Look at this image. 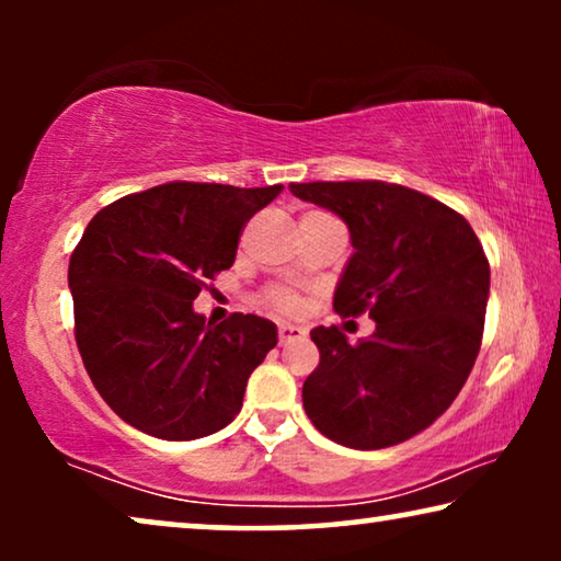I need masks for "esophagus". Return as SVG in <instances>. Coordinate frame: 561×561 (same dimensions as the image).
Masks as SVG:
<instances>
[{
	"mask_svg": "<svg viewBox=\"0 0 561 561\" xmlns=\"http://www.w3.org/2000/svg\"><path fill=\"white\" fill-rule=\"evenodd\" d=\"M278 340H280V344L298 342V340H306V332H304L301 327H294V324H280V327H278Z\"/></svg>",
	"mask_w": 561,
	"mask_h": 561,
	"instance_id": "1",
	"label": "esophagus"
}]
</instances>
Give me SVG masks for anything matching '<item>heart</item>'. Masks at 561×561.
I'll use <instances>...</instances> for the list:
<instances>
[{"mask_svg":"<svg viewBox=\"0 0 561 561\" xmlns=\"http://www.w3.org/2000/svg\"><path fill=\"white\" fill-rule=\"evenodd\" d=\"M267 304H271L273 309L280 311V313H294L298 309V298L290 294V290H283V288L271 290V296H267Z\"/></svg>","mask_w":561,"mask_h":561,"instance_id":"obj_1","label":"heart"}]
</instances>
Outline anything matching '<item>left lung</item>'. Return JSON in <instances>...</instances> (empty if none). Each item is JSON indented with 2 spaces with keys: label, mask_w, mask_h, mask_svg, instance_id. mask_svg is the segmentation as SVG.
<instances>
[{
  "label": "left lung",
  "mask_w": 561,
  "mask_h": 561,
  "mask_svg": "<svg viewBox=\"0 0 561 561\" xmlns=\"http://www.w3.org/2000/svg\"><path fill=\"white\" fill-rule=\"evenodd\" d=\"M290 194L336 214L352 252L334 311H367L375 332L350 344L311 329L319 367L304 382L311 424L350 449H382L449 409L480 352L490 265L462 214L382 181L290 183Z\"/></svg>",
  "instance_id": "obj_1"
}]
</instances>
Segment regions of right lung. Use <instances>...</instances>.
Masks as SVG:
<instances>
[{
    "label": "right lung",
    "mask_w": 561,
    "mask_h": 561,
    "mask_svg": "<svg viewBox=\"0 0 561 561\" xmlns=\"http://www.w3.org/2000/svg\"><path fill=\"white\" fill-rule=\"evenodd\" d=\"M280 191L163 183L89 221L68 265L76 344L99 396L129 426L191 442L240 413L278 329L255 313L214 324L194 298L232 267L244 221Z\"/></svg>",
    "instance_id": "right-lung-1"
}]
</instances>
